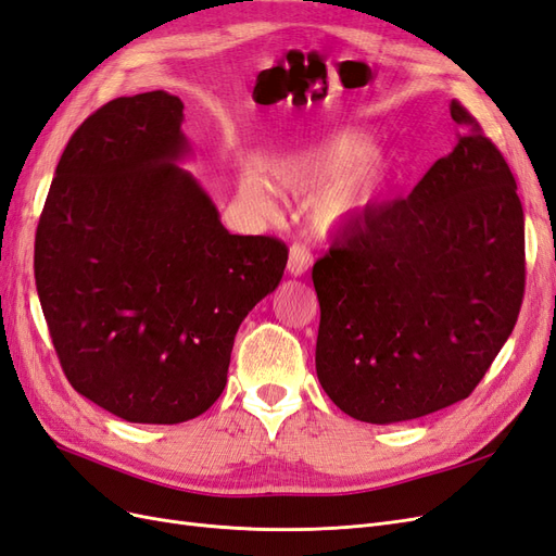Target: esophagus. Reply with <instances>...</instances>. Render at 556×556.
Wrapping results in <instances>:
<instances>
[{"instance_id":"34e87169","label":"esophagus","mask_w":556,"mask_h":556,"mask_svg":"<svg viewBox=\"0 0 556 556\" xmlns=\"http://www.w3.org/2000/svg\"><path fill=\"white\" fill-rule=\"evenodd\" d=\"M311 264H313V257H311V252L306 250V245H301V243H294L292 248H290V260H288V271H290V276H304L308 268H311Z\"/></svg>"}]
</instances>
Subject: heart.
Here are the masks:
<instances>
[{
	"label": "heart",
	"mask_w": 556,
	"mask_h": 556,
	"mask_svg": "<svg viewBox=\"0 0 556 556\" xmlns=\"http://www.w3.org/2000/svg\"><path fill=\"white\" fill-rule=\"evenodd\" d=\"M371 150L374 139L366 131H339L276 160L268 166L266 178L282 194H306L325 188L315 199L311 217L323 233H336L368 208L387 178L382 155ZM241 192L250 201H262L266 194L257 178L245 180Z\"/></svg>",
	"instance_id": "obj_1"
}]
</instances>
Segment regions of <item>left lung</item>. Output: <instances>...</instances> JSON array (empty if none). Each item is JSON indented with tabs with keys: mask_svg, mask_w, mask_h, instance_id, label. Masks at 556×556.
Here are the masks:
<instances>
[{
	"mask_svg": "<svg viewBox=\"0 0 556 556\" xmlns=\"http://www.w3.org/2000/svg\"><path fill=\"white\" fill-rule=\"evenodd\" d=\"M457 146L313 266L315 371L345 415L394 425L476 390L525 296V211L498 148L459 102Z\"/></svg>",
	"mask_w": 556,
	"mask_h": 556,
	"instance_id": "1",
	"label": "left lung"
}]
</instances>
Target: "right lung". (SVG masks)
<instances>
[{
    "mask_svg": "<svg viewBox=\"0 0 556 556\" xmlns=\"http://www.w3.org/2000/svg\"><path fill=\"white\" fill-rule=\"evenodd\" d=\"M182 102L117 97L66 143L35 241L50 339L74 390L127 422L178 425L227 384L233 336L288 248L229 233L199 180Z\"/></svg>",
    "mask_w": 556,
    "mask_h": 556,
    "instance_id": "obj_1",
    "label": "right lung"
}]
</instances>
